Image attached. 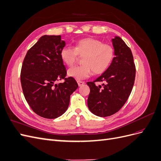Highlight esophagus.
Returning a JSON list of instances; mask_svg holds the SVG:
<instances>
[{"instance_id": "esophagus-1", "label": "esophagus", "mask_w": 161, "mask_h": 161, "mask_svg": "<svg viewBox=\"0 0 161 161\" xmlns=\"http://www.w3.org/2000/svg\"><path fill=\"white\" fill-rule=\"evenodd\" d=\"M77 83H78V85H79V86H81L82 85H84L85 82H82V81L78 80V81H77Z\"/></svg>"}]
</instances>
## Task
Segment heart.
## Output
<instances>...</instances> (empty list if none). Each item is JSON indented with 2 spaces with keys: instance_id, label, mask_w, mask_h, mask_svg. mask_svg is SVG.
<instances>
[{
  "instance_id": "obj_1",
  "label": "heart",
  "mask_w": 161,
  "mask_h": 161,
  "mask_svg": "<svg viewBox=\"0 0 161 161\" xmlns=\"http://www.w3.org/2000/svg\"><path fill=\"white\" fill-rule=\"evenodd\" d=\"M78 55L84 56L82 58V64L71 68L67 74L73 79L80 80L89 77L92 72L98 75L108 69L114 59V49L99 40L88 37L78 41L75 48L66 46L60 52L61 59L68 66L75 64Z\"/></svg>"
}]
</instances>
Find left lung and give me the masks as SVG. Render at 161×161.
Returning <instances> with one entry per match:
<instances>
[{"instance_id":"1","label":"left lung","mask_w":161,"mask_h":161,"mask_svg":"<svg viewBox=\"0 0 161 161\" xmlns=\"http://www.w3.org/2000/svg\"><path fill=\"white\" fill-rule=\"evenodd\" d=\"M111 41L115 55L113 61L95 80L86 82L90 87L88 108L99 117L110 116L122 108L135 80L136 67L130 48L118 36H115ZM100 82L101 85H96Z\"/></svg>"}]
</instances>
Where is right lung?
<instances>
[{
	"label": "right lung",
	"mask_w": 161,
	"mask_h": 161,
	"mask_svg": "<svg viewBox=\"0 0 161 161\" xmlns=\"http://www.w3.org/2000/svg\"><path fill=\"white\" fill-rule=\"evenodd\" d=\"M66 45L60 36H43L26 53L21 72L25 98L36 114L54 119L69 108L70 95L78 88L72 77L65 78L66 70L60 58ZM64 79V83H55Z\"/></svg>",
	"instance_id": "obj_1"
}]
</instances>
